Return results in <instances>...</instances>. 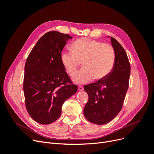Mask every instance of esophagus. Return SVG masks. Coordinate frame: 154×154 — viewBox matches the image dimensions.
Returning a JSON list of instances; mask_svg holds the SVG:
<instances>
[{"label":"esophagus","mask_w":154,"mask_h":154,"mask_svg":"<svg viewBox=\"0 0 154 154\" xmlns=\"http://www.w3.org/2000/svg\"><path fill=\"white\" fill-rule=\"evenodd\" d=\"M78 91H82L83 90V87L81 85H79L78 87Z\"/></svg>","instance_id":"esophagus-1"}]
</instances>
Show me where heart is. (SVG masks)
Here are the masks:
<instances>
[{
  "mask_svg": "<svg viewBox=\"0 0 154 154\" xmlns=\"http://www.w3.org/2000/svg\"><path fill=\"white\" fill-rule=\"evenodd\" d=\"M71 51H63L60 55L61 62L71 77L76 76L78 69H83L74 78L77 83H85L92 78L96 82L103 80L112 71L116 53L111 45L96 40L83 38L73 42Z\"/></svg>",
  "mask_w": 154,
  "mask_h": 154,
  "instance_id": "heart-1",
  "label": "heart"
}]
</instances>
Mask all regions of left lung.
I'll use <instances>...</instances> for the list:
<instances>
[{"label":"left lung","instance_id":"left-lung-1","mask_svg":"<svg viewBox=\"0 0 154 154\" xmlns=\"http://www.w3.org/2000/svg\"><path fill=\"white\" fill-rule=\"evenodd\" d=\"M116 60L112 71L105 80L84 86L88 100L83 113L90 122L104 125L112 120L122 110L129 86L130 64L125 49L111 37Z\"/></svg>","mask_w":154,"mask_h":154}]
</instances>
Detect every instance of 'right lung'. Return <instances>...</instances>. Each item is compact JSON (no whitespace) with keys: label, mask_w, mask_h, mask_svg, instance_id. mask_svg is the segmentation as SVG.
Wrapping results in <instances>:
<instances>
[{"label":"right lung","mask_w":154,"mask_h":154,"mask_svg":"<svg viewBox=\"0 0 154 154\" xmlns=\"http://www.w3.org/2000/svg\"><path fill=\"white\" fill-rule=\"evenodd\" d=\"M72 37L58 31L46 32L27 58L24 88L26 109L40 124L48 125L62 114V106L78 90L60 59L66 42Z\"/></svg>","instance_id":"add662e5"}]
</instances>
